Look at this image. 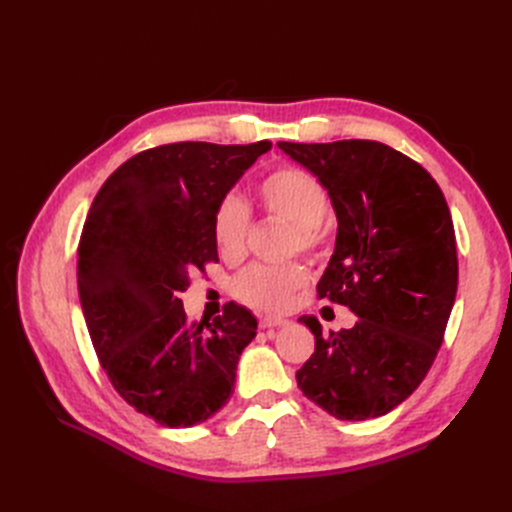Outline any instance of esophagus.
I'll return each instance as SVG.
<instances>
[{
  "instance_id": "34e87169",
  "label": "esophagus",
  "mask_w": 512,
  "mask_h": 512,
  "mask_svg": "<svg viewBox=\"0 0 512 512\" xmlns=\"http://www.w3.org/2000/svg\"><path fill=\"white\" fill-rule=\"evenodd\" d=\"M288 318L282 316H262L260 318V329H275V327H286Z\"/></svg>"
}]
</instances>
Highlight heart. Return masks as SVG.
Segmentation results:
<instances>
[{"instance_id": "heart-1", "label": "heart", "mask_w": 512, "mask_h": 512, "mask_svg": "<svg viewBox=\"0 0 512 512\" xmlns=\"http://www.w3.org/2000/svg\"><path fill=\"white\" fill-rule=\"evenodd\" d=\"M262 207L294 226V247L316 252L324 239V218L329 213V196L322 183L303 168L284 166L262 179L258 188ZM250 209L237 194L220 200L213 215V237L226 258H239L245 250ZM307 282L301 265H252L235 280V294L260 309H282L292 294Z\"/></svg>"}]
</instances>
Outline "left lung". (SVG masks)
I'll return each mask as SVG.
<instances>
[{
  "instance_id": "8db88e82",
  "label": "left lung",
  "mask_w": 512,
  "mask_h": 512,
  "mask_svg": "<svg viewBox=\"0 0 512 512\" xmlns=\"http://www.w3.org/2000/svg\"><path fill=\"white\" fill-rule=\"evenodd\" d=\"M329 192L335 250L318 297L350 307L352 329L322 335L297 371L307 399L339 421L389 414L423 382L457 294L451 211L427 170L376 141L277 143Z\"/></svg>"
}]
</instances>
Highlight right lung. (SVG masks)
Segmentation results:
<instances>
[{
    "label": "right lung",
    "mask_w": 512,
    "mask_h": 512,
    "mask_svg": "<svg viewBox=\"0 0 512 512\" xmlns=\"http://www.w3.org/2000/svg\"><path fill=\"white\" fill-rule=\"evenodd\" d=\"M269 141L173 143L123 162L91 203L79 243V297L91 344L115 391L164 427H192L226 406L250 309L213 322L185 316L194 269L218 262L213 215Z\"/></svg>",
    "instance_id": "right-lung-1"
}]
</instances>
